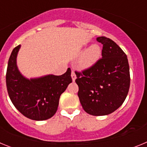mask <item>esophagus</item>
Wrapping results in <instances>:
<instances>
[{"mask_svg":"<svg viewBox=\"0 0 147 147\" xmlns=\"http://www.w3.org/2000/svg\"><path fill=\"white\" fill-rule=\"evenodd\" d=\"M71 78H72V80L74 82L75 81V80H76V74H75V73H74V71H71Z\"/></svg>","mask_w":147,"mask_h":147,"instance_id":"obj_1","label":"esophagus"}]
</instances>
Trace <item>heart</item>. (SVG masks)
<instances>
[{
  "mask_svg": "<svg viewBox=\"0 0 147 147\" xmlns=\"http://www.w3.org/2000/svg\"><path fill=\"white\" fill-rule=\"evenodd\" d=\"M102 57V50L98 45H92L83 53L79 60V67L82 69H89L96 64Z\"/></svg>",
  "mask_w": 147,
  "mask_h": 147,
  "instance_id": "heart-1",
  "label": "heart"
}]
</instances>
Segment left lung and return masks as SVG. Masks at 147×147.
Returning <instances> with one entry per match:
<instances>
[{
    "instance_id": "8db88e82",
    "label": "left lung",
    "mask_w": 147,
    "mask_h": 147,
    "mask_svg": "<svg viewBox=\"0 0 147 147\" xmlns=\"http://www.w3.org/2000/svg\"><path fill=\"white\" fill-rule=\"evenodd\" d=\"M102 58L82 72H75L78 96L83 109L92 115H106L121 106L129 91V67L127 55L110 38L98 37Z\"/></svg>"
}]
</instances>
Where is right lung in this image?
Returning a JSON list of instances; mask_svg holds the SVG:
<instances>
[{
    "mask_svg": "<svg viewBox=\"0 0 147 147\" xmlns=\"http://www.w3.org/2000/svg\"><path fill=\"white\" fill-rule=\"evenodd\" d=\"M20 45L13 49L8 62L6 82L7 91L17 110L28 119L43 121L56 113L61 94L72 82L69 67L64 74H49L27 79L18 69L17 57Z\"/></svg>",
    "mask_w": 147,
    "mask_h": 147,
    "instance_id": "1",
    "label": "right lung"
}]
</instances>
